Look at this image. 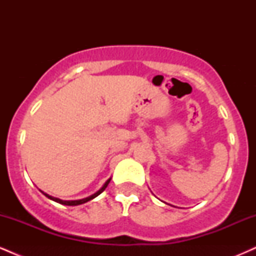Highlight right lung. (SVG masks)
I'll return each instance as SVG.
<instances>
[{
	"mask_svg": "<svg viewBox=\"0 0 256 256\" xmlns=\"http://www.w3.org/2000/svg\"><path fill=\"white\" fill-rule=\"evenodd\" d=\"M110 179H108V180L106 182V183H104V186H102L101 189H100L98 192H95V194H94V195H91V196H89V198H82V200H74V201H62V200H60V198H52V196L48 195V194H46V192H43V194H44V195L46 196V198H50V200H52V201L58 202V204H66V206H78V204H85V202L90 201V200L95 198L96 196H98V195H100V194H101V192H104L106 188H107V185L110 184Z\"/></svg>",
	"mask_w": 256,
	"mask_h": 256,
	"instance_id": "right-lung-1",
	"label": "right lung"
}]
</instances>
